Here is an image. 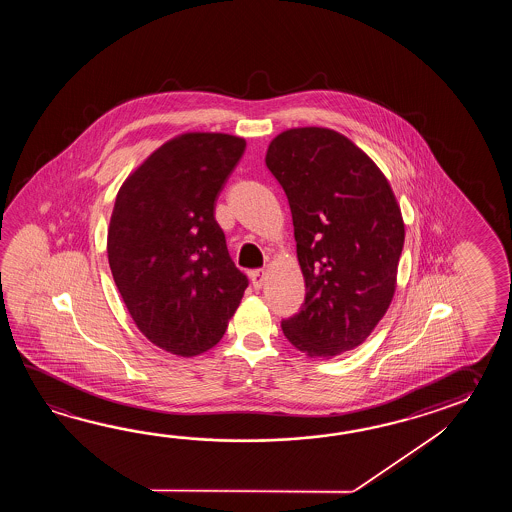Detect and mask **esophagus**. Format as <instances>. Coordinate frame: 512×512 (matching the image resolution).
Segmentation results:
<instances>
[{"instance_id": "esophagus-1", "label": "esophagus", "mask_w": 512, "mask_h": 512, "mask_svg": "<svg viewBox=\"0 0 512 512\" xmlns=\"http://www.w3.org/2000/svg\"><path fill=\"white\" fill-rule=\"evenodd\" d=\"M251 282L254 285V289H261V285L265 282V271L258 269V271L251 272Z\"/></svg>"}]
</instances>
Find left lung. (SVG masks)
<instances>
[{"mask_svg":"<svg viewBox=\"0 0 512 512\" xmlns=\"http://www.w3.org/2000/svg\"><path fill=\"white\" fill-rule=\"evenodd\" d=\"M265 164L289 201L307 289L283 335L309 357L331 359L370 337L392 304L401 208L379 166L329 128L282 131Z\"/></svg>","mask_w":512,"mask_h":512,"instance_id":"1","label":"left lung"}]
</instances>
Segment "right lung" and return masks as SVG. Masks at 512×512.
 Returning <instances> with one entry per match:
<instances>
[{
	"mask_svg": "<svg viewBox=\"0 0 512 512\" xmlns=\"http://www.w3.org/2000/svg\"><path fill=\"white\" fill-rule=\"evenodd\" d=\"M245 146L229 133L177 135L128 175L115 199L113 280L142 335L177 357L214 348L249 285L214 218Z\"/></svg>",
	"mask_w": 512,
	"mask_h": 512,
	"instance_id": "obj_1",
	"label": "right lung"
}]
</instances>
